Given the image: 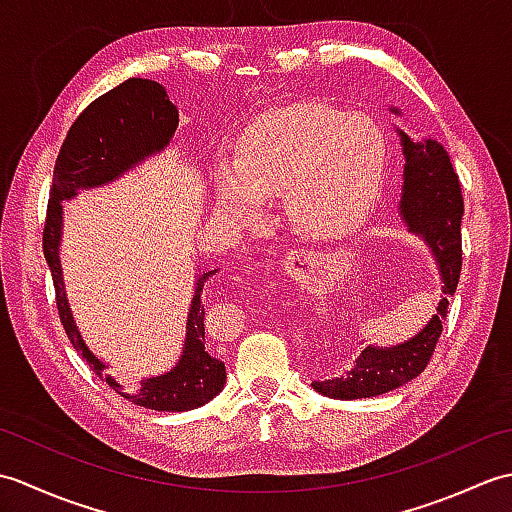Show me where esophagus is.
Masks as SVG:
<instances>
[{
    "label": "esophagus",
    "instance_id": "obj_1",
    "mask_svg": "<svg viewBox=\"0 0 512 512\" xmlns=\"http://www.w3.org/2000/svg\"><path fill=\"white\" fill-rule=\"evenodd\" d=\"M288 262H290V264H292V262H301V257L292 253V255H288ZM303 262H310V257H303Z\"/></svg>",
    "mask_w": 512,
    "mask_h": 512
}]
</instances>
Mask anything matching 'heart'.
Here are the masks:
<instances>
[{
  "instance_id": "obj_1",
  "label": "heart",
  "mask_w": 512,
  "mask_h": 512,
  "mask_svg": "<svg viewBox=\"0 0 512 512\" xmlns=\"http://www.w3.org/2000/svg\"><path fill=\"white\" fill-rule=\"evenodd\" d=\"M385 165L387 138L372 116L297 103L255 118L233 165L215 167L213 187L220 211L239 226L264 222L266 198L281 193L297 231L334 237L372 213Z\"/></svg>"
}]
</instances>
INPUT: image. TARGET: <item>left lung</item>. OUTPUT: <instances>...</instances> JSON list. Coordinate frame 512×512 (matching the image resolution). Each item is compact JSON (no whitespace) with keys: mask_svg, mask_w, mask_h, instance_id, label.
Here are the masks:
<instances>
[{"mask_svg":"<svg viewBox=\"0 0 512 512\" xmlns=\"http://www.w3.org/2000/svg\"><path fill=\"white\" fill-rule=\"evenodd\" d=\"M391 112L398 114V110ZM398 134L405 156V182L398 211L409 231L422 237L436 257L442 299L436 308L438 312L413 339L391 347L367 345L345 376L314 380L312 387L328 398L356 400L380 396L422 374L436 352L442 321L447 319L449 297H453L460 281L464 200L458 173L453 171L447 149L438 140L427 138L418 143L402 129H398Z\"/></svg>","mask_w":512,"mask_h":512,"instance_id":"8db88e82","label":"left lung"}]
</instances>
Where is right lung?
Returning <instances> with one entry per match:
<instances>
[{
    "mask_svg": "<svg viewBox=\"0 0 512 512\" xmlns=\"http://www.w3.org/2000/svg\"><path fill=\"white\" fill-rule=\"evenodd\" d=\"M178 110L167 90L149 79H127L114 90L92 101L76 118L54 162L52 189L43 226V255L52 273L57 310L74 350L88 361L94 374L103 376L105 363L90 352L76 328L59 259L63 233V200L74 198L81 189L103 187L140 165L145 158L160 154L178 129ZM215 275L206 270L195 281L187 336L180 361L167 374L140 380L134 389H123L112 376L105 383L138 407L154 411H189L202 407L220 394L226 383V367L211 350L204 336V281Z\"/></svg>",
    "mask_w": 512,
    "mask_h": 512,
    "instance_id": "1",
    "label": "right lung"
}]
</instances>
